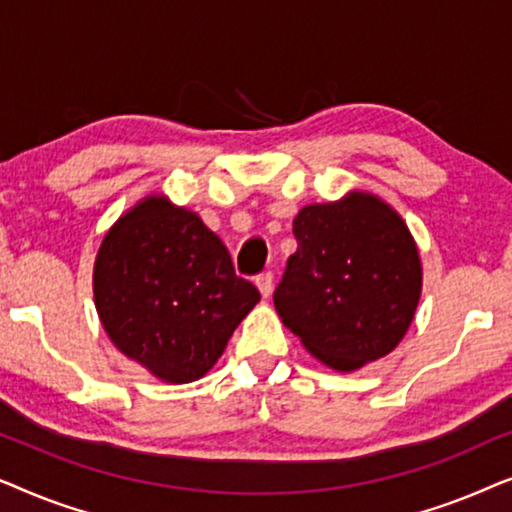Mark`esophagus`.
Listing matches in <instances>:
<instances>
[{
    "label": "esophagus",
    "mask_w": 512,
    "mask_h": 512,
    "mask_svg": "<svg viewBox=\"0 0 512 512\" xmlns=\"http://www.w3.org/2000/svg\"><path fill=\"white\" fill-rule=\"evenodd\" d=\"M256 286L261 291L263 298H270L272 293V272H263V275L256 277Z\"/></svg>",
    "instance_id": "esophagus-1"
}]
</instances>
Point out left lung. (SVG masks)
<instances>
[{
    "label": "left lung",
    "mask_w": 512,
    "mask_h": 512,
    "mask_svg": "<svg viewBox=\"0 0 512 512\" xmlns=\"http://www.w3.org/2000/svg\"><path fill=\"white\" fill-rule=\"evenodd\" d=\"M275 310L314 359L354 373L391 354L415 319L422 258L401 214L368 191L307 205Z\"/></svg>",
    "instance_id": "left-lung-1"
}]
</instances>
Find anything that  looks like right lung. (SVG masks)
<instances>
[{"label":"right lung","mask_w":512,"mask_h":512,"mask_svg":"<svg viewBox=\"0 0 512 512\" xmlns=\"http://www.w3.org/2000/svg\"><path fill=\"white\" fill-rule=\"evenodd\" d=\"M93 293L118 352L167 384L212 370L261 300L235 275L226 244L163 193L146 195L104 233Z\"/></svg>","instance_id":"add662e5"}]
</instances>
